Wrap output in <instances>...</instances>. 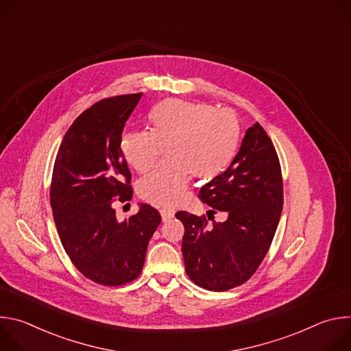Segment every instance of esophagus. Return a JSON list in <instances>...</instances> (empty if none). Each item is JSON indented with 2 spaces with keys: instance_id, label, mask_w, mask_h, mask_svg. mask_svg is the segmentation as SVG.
Returning <instances> with one entry per match:
<instances>
[{
  "instance_id": "34e87169",
  "label": "esophagus",
  "mask_w": 351,
  "mask_h": 351,
  "mask_svg": "<svg viewBox=\"0 0 351 351\" xmlns=\"http://www.w3.org/2000/svg\"><path fill=\"white\" fill-rule=\"evenodd\" d=\"M160 213H161V218H162L164 222L169 221V219L173 218V215H175V211H173V210H169V208H162Z\"/></svg>"
}]
</instances>
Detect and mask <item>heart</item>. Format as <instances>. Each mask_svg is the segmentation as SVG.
Instances as JSON below:
<instances>
[{"label": "heart", "instance_id": "heart-1", "mask_svg": "<svg viewBox=\"0 0 351 351\" xmlns=\"http://www.w3.org/2000/svg\"><path fill=\"white\" fill-rule=\"evenodd\" d=\"M152 130H129L121 138L126 161L140 173L168 160L138 182L145 202L175 207L187 195L190 173L214 179L233 162L240 144V123L233 111L210 104L168 98L148 114Z\"/></svg>", "mask_w": 351, "mask_h": 351}]
</instances>
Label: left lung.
Returning a JSON list of instances; mask_svg holds the SVG:
<instances>
[{"label":"left lung","mask_w":351,"mask_h":351,"mask_svg":"<svg viewBox=\"0 0 351 351\" xmlns=\"http://www.w3.org/2000/svg\"><path fill=\"white\" fill-rule=\"evenodd\" d=\"M213 207L199 218L176 213L184 226L182 254L189 278L207 290L223 291L252 278L275 236L282 207L283 182L276 149L257 122L245 130L230 167L204 184L198 194ZM225 212L215 223L210 215Z\"/></svg>","instance_id":"obj_1"}]
</instances>
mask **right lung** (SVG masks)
I'll return each instance as SVG.
<instances>
[{
    "label": "right lung",
    "instance_id": "obj_1",
    "mask_svg": "<svg viewBox=\"0 0 351 351\" xmlns=\"http://www.w3.org/2000/svg\"><path fill=\"white\" fill-rule=\"evenodd\" d=\"M140 98L141 93L111 97L82 112L62 138L53 171L49 202L61 243L86 278L106 286L140 275L161 222L148 204L123 222L112 207L115 198L123 203L133 195L121 138Z\"/></svg>",
    "mask_w": 351,
    "mask_h": 351
}]
</instances>
